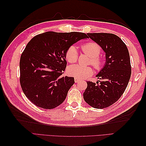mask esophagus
Instances as JSON below:
<instances>
[{
  "label": "esophagus",
  "mask_w": 146,
  "mask_h": 146,
  "mask_svg": "<svg viewBox=\"0 0 146 146\" xmlns=\"http://www.w3.org/2000/svg\"><path fill=\"white\" fill-rule=\"evenodd\" d=\"M80 81V79L77 78H75V83H78Z\"/></svg>",
  "instance_id": "34e87169"
}]
</instances>
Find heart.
I'll use <instances>...</instances> for the list:
<instances>
[{"label": "heart", "instance_id": "1", "mask_svg": "<svg viewBox=\"0 0 146 146\" xmlns=\"http://www.w3.org/2000/svg\"><path fill=\"white\" fill-rule=\"evenodd\" d=\"M82 50L84 53L90 57L89 63H90L95 70H100L103 66V58L99 55L101 51L100 46L97 42L90 41L85 43L82 46ZM78 52L75 46H71L66 51L65 58L70 63H76L78 60ZM68 73L70 76L75 78L84 79L91 76L93 73V69L91 66H83L81 65H71L68 68Z\"/></svg>", "mask_w": 146, "mask_h": 146}]
</instances>
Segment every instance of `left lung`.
<instances>
[{"label":"left lung","instance_id":"1","mask_svg":"<svg viewBox=\"0 0 146 146\" xmlns=\"http://www.w3.org/2000/svg\"><path fill=\"white\" fill-rule=\"evenodd\" d=\"M88 38L100 46L106 63L97 75L100 83L86 82L83 98L91 107L102 109L119 100L125 92L131 75L128 49L119 36L111 33H88Z\"/></svg>","mask_w":146,"mask_h":146}]
</instances>
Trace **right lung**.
<instances>
[{"mask_svg":"<svg viewBox=\"0 0 146 146\" xmlns=\"http://www.w3.org/2000/svg\"><path fill=\"white\" fill-rule=\"evenodd\" d=\"M85 33L46 32L27 43L20 59V83L26 97L37 107L52 109L66 98L73 77L62 76L66 67L65 53Z\"/></svg>","mask_w":146,"mask_h":146,"instance_id":"1","label":"right lung"}]
</instances>
